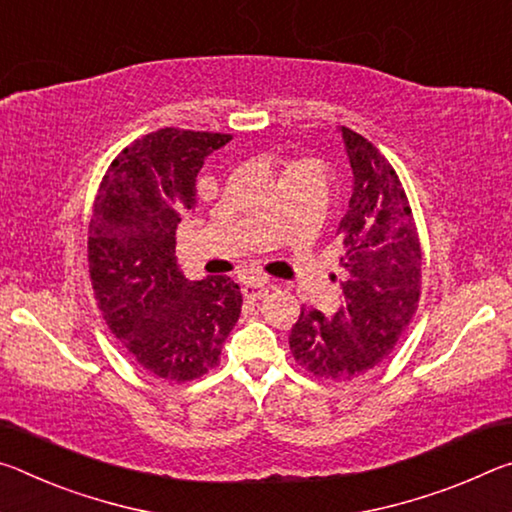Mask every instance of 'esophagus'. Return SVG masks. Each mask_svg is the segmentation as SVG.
<instances>
[{"label": "esophagus", "mask_w": 512, "mask_h": 512, "mask_svg": "<svg viewBox=\"0 0 512 512\" xmlns=\"http://www.w3.org/2000/svg\"><path fill=\"white\" fill-rule=\"evenodd\" d=\"M272 288H274L272 283H267V281H249L242 286V295H245V299H249V301H258V299H263Z\"/></svg>", "instance_id": "1"}]
</instances>
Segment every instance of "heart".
Returning <instances> with one entry per match:
<instances>
[{"label": "heart", "instance_id": "obj_1", "mask_svg": "<svg viewBox=\"0 0 512 512\" xmlns=\"http://www.w3.org/2000/svg\"><path fill=\"white\" fill-rule=\"evenodd\" d=\"M299 167H311V163H295L290 167V170H299Z\"/></svg>", "mask_w": 512, "mask_h": 512}]
</instances>
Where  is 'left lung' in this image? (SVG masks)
<instances>
[{
    "instance_id": "8db88e82",
    "label": "left lung",
    "mask_w": 512,
    "mask_h": 512,
    "mask_svg": "<svg viewBox=\"0 0 512 512\" xmlns=\"http://www.w3.org/2000/svg\"><path fill=\"white\" fill-rule=\"evenodd\" d=\"M351 165V199L338 236L349 279L331 317L301 311L290 351L320 379L351 381L395 349L413 320L422 286V249L406 192L392 165L360 133L340 127Z\"/></svg>"
}]
</instances>
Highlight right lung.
I'll list each match as a JSON object with an SVG mask.
<instances>
[{"instance_id": "obj_1", "label": "right lung", "mask_w": 512, "mask_h": 512, "mask_svg": "<svg viewBox=\"0 0 512 512\" xmlns=\"http://www.w3.org/2000/svg\"><path fill=\"white\" fill-rule=\"evenodd\" d=\"M231 136L161 129L108 167L90 220L92 290L108 329L149 374L192 381L220 363L242 308L229 276L188 281L177 265V226L195 213L204 158Z\"/></svg>"}]
</instances>
